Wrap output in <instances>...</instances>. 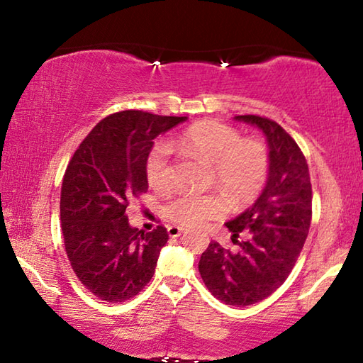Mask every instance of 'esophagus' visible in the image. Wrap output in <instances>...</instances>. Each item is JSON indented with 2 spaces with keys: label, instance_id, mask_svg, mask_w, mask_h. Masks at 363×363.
Masks as SVG:
<instances>
[{
  "label": "esophagus",
  "instance_id": "34e87169",
  "mask_svg": "<svg viewBox=\"0 0 363 363\" xmlns=\"http://www.w3.org/2000/svg\"><path fill=\"white\" fill-rule=\"evenodd\" d=\"M167 230H168V235H169V237H179L186 229L179 228V226H168Z\"/></svg>",
  "mask_w": 363,
  "mask_h": 363
}]
</instances>
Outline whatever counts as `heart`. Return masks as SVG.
Returning <instances> with one entry per match:
<instances>
[{
  "label": "heart",
  "instance_id": "1",
  "mask_svg": "<svg viewBox=\"0 0 363 363\" xmlns=\"http://www.w3.org/2000/svg\"><path fill=\"white\" fill-rule=\"evenodd\" d=\"M172 146L187 156L213 165L218 186L234 203L256 198L268 176V151L259 140H242L238 130L220 121L206 120L190 126L172 140ZM146 177L156 190H168L173 182L169 146L157 143L146 159ZM226 211V199L218 194H179L167 206L169 220L186 228L201 226Z\"/></svg>",
  "mask_w": 363,
  "mask_h": 363
}]
</instances>
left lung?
Masks as SVG:
<instances>
[{"mask_svg": "<svg viewBox=\"0 0 363 363\" xmlns=\"http://www.w3.org/2000/svg\"><path fill=\"white\" fill-rule=\"evenodd\" d=\"M234 120L264 133L267 184L252 206L226 223L238 251L211 242L198 268L215 298L245 307L268 298L291 273L309 234L312 186L304 154L276 121L259 115H237ZM238 236L244 237L240 242Z\"/></svg>", "mask_w": 363, "mask_h": 363, "instance_id": "obj_1", "label": "left lung"}]
</instances>
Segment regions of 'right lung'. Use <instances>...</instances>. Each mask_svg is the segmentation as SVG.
I'll return each instance as SVG.
<instances>
[{
    "instance_id": "add662e5",
    "label": "right lung",
    "mask_w": 363,
    "mask_h": 363,
    "mask_svg": "<svg viewBox=\"0 0 363 363\" xmlns=\"http://www.w3.org/2000/svg\"><path fill=\"white\" fill-rule=\"evenodd\" d=\"M187 117L123 111L101 120L76 150L60 191L68 260L84 287L107 303L135 296L151 281L164 226L151 233L129 225V199L148 190L146 159L154 138Z\"/></svg>"
}]
</instances>
